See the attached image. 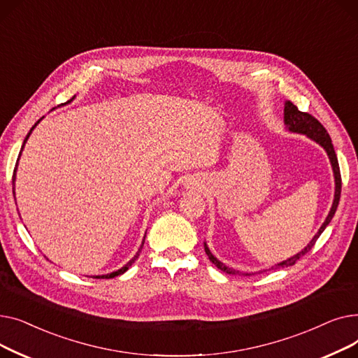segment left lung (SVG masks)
I'll use <instances>...</instances> for the list:
<instances>
[{
  "mask_svg": "<svg viewBox=\"0 0 358 358\" xmlns=\"http://www.w3.org/2000/svg\"><path fill=\"white\" fill-rule=\"evenodd\" d=\"M285 123L287 124L289 130L297 131V134H303V135L309 136L310 139H313L315 142H317L321 146H324V149L327 150V154H328V157H329V159H331L332 169H334V176H335V197H334L332 208H331V212H329L327 220L324 222L321 229H319L317 234L313 236V239L308 243V247H306L305 250L300 251L299 254H296L294 257H292V258H289V259H286V261H283V262H280V264L271 267V270L285 268V267L294 266L297 259H300V258H302L303 255H306V254L312 250V247L315 245V242L317 241L319 236H321V234L325 231V228L328 227L331 219L334 217V215H335V212H336L338 203H340V196H341V185H343V182H341V173H340V165H338L336 154H335V150H334V146H332V142H331V138H329V135H328V131H327V129L321 124V122H319L317 119H315L312 115H309V113L300 111V110L297 108V106H294L292 101H287L286 106H285ZM204 250H206V254H208L209 259L213 262V264H215L219 270H222L223 273H227V274H241L239 271H236V270H234V268H229V267H227L224 264H222V262H220L217 258H215V257L212 255V252L209 251V248L206 247V245H204ZM245 275H248V274H245Z\"/></svg>",
  "mask_w": 358,
  "mask_h": 358,
  "instance_id": "left-lung-1",
  "label": "left lung"
}]
</instances>
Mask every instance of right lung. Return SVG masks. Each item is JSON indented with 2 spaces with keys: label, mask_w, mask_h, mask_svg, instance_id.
Returning a JSON list of instances; mask_svg holds the SVG:
<instances>
[{
  "label": "right lung",
  "mask_w": 358,
  "mask_h": 358,
  "mask_svg": "<svg viewBox=\"0 0 358 358\" xmlns=\"http://www.w3.org/2000/svg\"><path fill=\"white\" fill-rule=\"evenodd\" d=\"M66 103H69V101H66ZM39 122H41V120H37V122L34 123V126H33V127L30 129V131H29V134H27V136H26V139H24V142H23V146H22V149L24 148V143H26V141L29 139V136H30V134H31V130H33V129L36 127V124H37V123H39ZM20 154H22V150H20ZM17 164H18V159H17ZM17 164H15V168H17ZM15 168H14V174H13V182H14V180H15ZM13 193H14V192H13ZM143 242H145V239H143ZM142 245H143V243H142ZM141 250H142V247L139 248V251L136 252V255H135L134 258H131V259H130V261L127 262V264H126L124 267H122L120 270H117V271H115V273H111V274H106V275H97L96 278H113V277H116V275H120V274H123V273H124V271H127V270H129V267H130L131 264H134V262H135V261L138 259V257H139V252H141Z\"/></svg>",
  "instance_id": "right-lung-1"
}]
</instances>
